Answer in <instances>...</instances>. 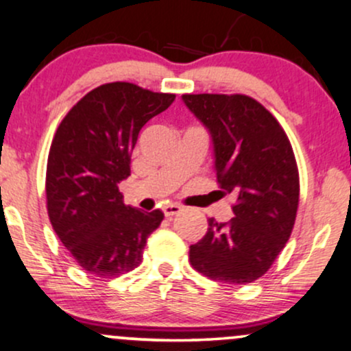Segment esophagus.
Masks as SVG:
<instances>
[{"instance_id": "obj_1", "label": "esophagus", "mask_w": 351, "mask_h": 351, "mask_svg": "<svg viewBox=\"0 0 351 351\" xmlns=\"http://www.w3.org/2000/svg\"><path fill=\"white\" fill-rule=\"evenodd\" d=\"M181 208L180 204H175V203H170V204H167V206H163V213H165V216L167 217H170V216H175V215H178V213L181 211Z\"/></svg>"}]
</instances>
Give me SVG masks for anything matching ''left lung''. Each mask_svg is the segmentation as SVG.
Here are the masks:
<instances>
[{
	"instance_id": "obj_1",
	"label": "left lung",
	"mask_w": 351,
	"mask_h": 351,
	"mask_svg": "<svg viewBox=\"0 0 351 351\" xmlns=\"http://www.w3.org/2000/svg\"><path fill=\"white\" fill-rule=\"evenodd\" d=\"M181 99L211 136L221 193L236 196L234 217H209L206 234L189 245V263L213 280L249 284L269 271L295 223L299 171L291 142L271 112L247 95Z\"/></svg>"
}]
</instances>
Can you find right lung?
Listing matches in <instances>:
<instances>
[{"label":"right lung","instance_id":"1","mask_svg":"<svg viewBox=\"0 0 351 351\" xmlns=\"http://www.w3.org/2000/svg\"><path fill=\"white\" fill-rule=\"evenodd\" d=\"M173 100V94L130 82L104 84L60 122L47 156V213L60 243L84 271L119 277L142 263L163 213L125 206L119 183L130 176L142 127Z\"/></svg>","mask_w":351,"mask_h":351}]
</instances>
